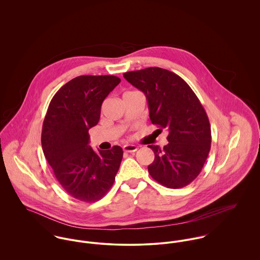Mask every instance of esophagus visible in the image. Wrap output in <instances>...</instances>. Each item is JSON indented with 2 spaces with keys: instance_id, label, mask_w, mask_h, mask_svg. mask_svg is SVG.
<instances>
[{
  "instance_id": "obj_1",
  "label": "esophagus",
  "mask_w": 260,
  "mask_h": 260,
  "mask_svg": "<svg viewBox=\"0 0 260 260\" xmlns=\"http://www.w3.org/2000/svg\"><path fill=\"white\" fill-rule=\"evenodd\" d=\"M123 149H124V151H125V152H130V153H131V152H136L138 147H137L136 145L127 144V145H124Z\"/></svg>"
}]
</instances>
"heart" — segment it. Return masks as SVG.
<instances>
[{"label":"heart","mask_w":260,"mask_h":260,"mask_svg":"<svg viewBox=\"0 0 260 260\" xmlns=\"http://www.w3.org/2000/svg\"><path fill=\"white\" fill-rule=\"evenodd\" d=\"M126 93H129V92H126ZM126 93H125V94H126Z\"/></svg>","instance_id":"obj_1"}]
</instances>
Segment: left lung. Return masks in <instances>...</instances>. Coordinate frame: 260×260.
Wrapping results in <instances>:
<instances>
[{"label": "left lung", "mask_w": 260, "mask_h": 260, "mask_svg": "<svg viewBox=\"0 0 260 260\" xmlns=\"http://www.w3.org/2000/svg\"><path fill=\"white\" fill-rule=\"evenodd\" d=\"M123 76L146 96L152 124L168 131L167 145L148 146L155 155L148 166L151 177L167 188L190 184L199 175L211 145L209 120L199 99L181 77L162 68Z\"/></svg>", "instance_id": "8db88e82"}]
</instances>
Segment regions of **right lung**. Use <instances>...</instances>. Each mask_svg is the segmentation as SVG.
<instances>
[{"label":"right lung","mask_w":260,"mask_h":260,"mask_svg":"<svg viewBox=\"0 0 260 260\" xmlns=\"http://www.w3.org/2000/svg\"><path fill=\"white\" fill-rule=\"evenodd\" d=\"M120 82L112 75L76 77L54 95L45 116L44 155L59 183L80 201L101 199L119 170L122 148L95 152L89 146V129L98 124L104 99Z\"/></svg>","instance_id":"right-lung-1"}]
</instances>
